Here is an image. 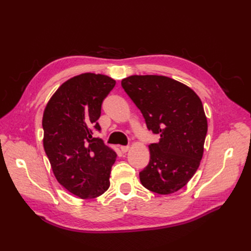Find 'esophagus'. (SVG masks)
Wrapping results in <instances>:
<instances>
[{
    "label": "esophagus",
    "instance_id": "34e87169",
    "mask_svg": "<svg viewBox=\"0 0 251 251\" xmlns=\"http://www.w3.org/2000/svg\"><path fill=\"white\" fill-rule=\"evenodd\" d=\"M120 150H121V151H123V153H126V151L130 150V147H128V146H123V147H120Z\"/></svg>",
    "mask_w": 251,
    "mask_h": 251
}]
</instances>
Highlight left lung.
Masks as SVG:
<instances>
[{"label":"left lung","mask_w":251,"mask_h":251,"mask_svg":"<svg viewBox=\"0 0 251 251\" xmlns=\"http://www.w3.org/2000/svg\"><path fill=\"white\" fill-rule=\"evenodd\" d=\"M154 134L157 143L149 146L151 159L139 173L149 191L169 195L186 185L198 170L207 133L202 101L194 91L161 75H132L121 80Z\"/></svg>","instance_id":"8db88e82"}]
</instances>
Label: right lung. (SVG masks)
Segmentation results:
<instances>
[{"mask_svg": "<svg viewBox=\"0 0 251 251\" xmlns=\"http://www.w3.org/2000/svg\"><path fill=\"white\" fill-rule=\"evenodd\" d=\"M116 81L107 75L83 73L64 82L43 115L44 149L56 180L81 199H93L110 186L116 153L102 139L97 123L101 103Z\"/></svg>", "mask_w": 251, "mask_h": 251, "instance_id": "right-lung-1", "label": "right lung"}]
</instances>
